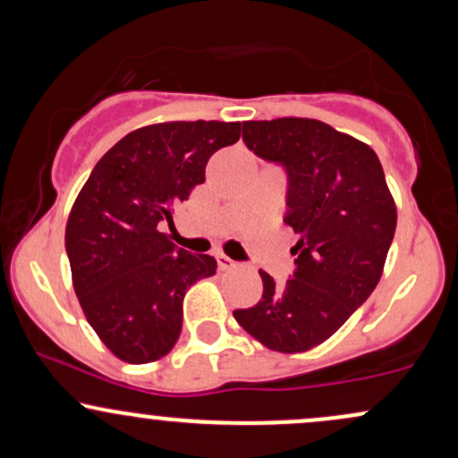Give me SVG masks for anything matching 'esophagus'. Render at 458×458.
<instances>
[{"label": "esophagus", "mask_w": 458, "mask_h": 458, "mask_svg": "<svg viewBox=\"0 0 458 458\" xmlns=\"http://www.w3.org/2000/svg\"><path fill=\"white\" fill-rule=\"evenodd\" d=\"M217 265H219V269H222V271H233V269H236V267H239L234 260H230L225 254H217Z\"/></svg>", "instance_id": "34e87169"}]
</instances>
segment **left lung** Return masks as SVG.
I'll list each match as a JSON object with an SVG mask.
<instances>
[{"instance_id":"obj_1","label":"left lung","mask_w":458,"mask_h":458,"mask_svg":"<svg viewBox=\"0 0 458 458\" xmlns=\"http://www.w3.org/2000/svg\"><path fill=\"white\" fill-rule=\"evenodd\" d=\"M243 141L286 167L284 222L299 241L295 276L276 286L260 271L262 299L234 318L267 349L303 353L331 338L379 284L396 202L375 150L320 120H250Z\"/></svg>"}]
</instances>
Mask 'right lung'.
Here are the masks:
<instances>
[{
  "mask_svg": "<svg viewBox=\"0 0 458 458\" xmlns=\"http://www.w3.org/2000/svg\"><path fill=\"white\" fill-rule=\"evenodd\" d=\"M243 124L176 120L131 131L94 165L66 222L72 288L101 343L127 364H150L174 349L182 299L211 277L208 254L178 250L159 224L204 182L215 150Z\"/></svg>",
  "mask_w": 458,
  "mask_h": 458,
  "instance_id": "1",
  "label": "right lung"
}]
</instances>
